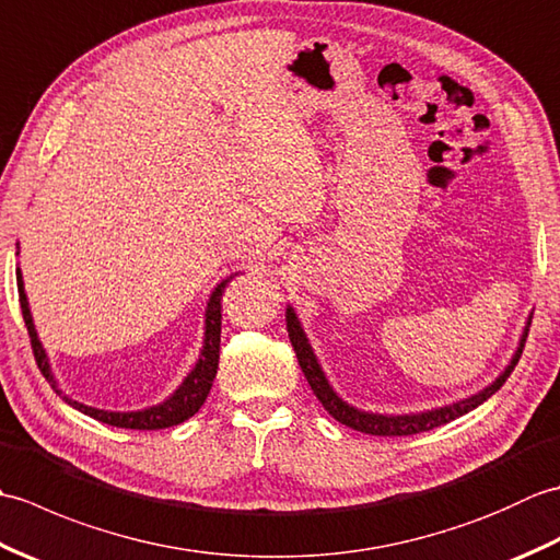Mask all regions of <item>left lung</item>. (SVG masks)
<instances>
[{"mask_svg":"<svg viewBox=\"0 0 560 560\" xmlns=\"http://www.w3.org/2000/svg\"><path fill=\"white\" fill-rule=\"evenodd\" d=\"M529 325H532V315L525 325V331H522L520 343H517V351L513 353V359L505 365V371L498 375L489 387H483L477 395H471L467 399H459V401H452L445 404V407H438L431 411H419V413H371V411H361L351 407V404L343 401L335 387L329 385V380L323 371V365H319L317 355L311 347V341H307L305 331L301 327V319L295 315L293 307H287V329H289V339L293 343V351L299 355V363H301V371L307 380V385L315 392V397L323 401V407L335 416V419L343 425L353 428V431H361L368 435H383V438H395V435H413V433H423V431H433V428L450 423L459 419V416L469 413L471 409H477L479 404H483L491 395H495L498 389L503 387L505 380L510 377V373L515 371V365L522 355V349H525V341L529 335Z\"/></svg>","mask_w":560,"mask_h":560,"instance_id":"8db88e82","label":"left lung"}]
</instances>
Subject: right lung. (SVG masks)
Masks as SVG:
<instances>
[{"label": "right lung", "mask_w": 560, "mask_h": 560, "mask_svg": "<svg viewBox=\"0 0 560 560\" xmlns=\"http://www.w3.org/2000/svg\"><path fill=\"white\" fill-rule=\"evenodd\" d=\"M19 255V253H16ZM235 273L225 277L217 289L211 291L209 303H207V313H205V347L199 351V361L195 363L192 371L187 373L183 380V385L177 387L168 399H163L161 404H153L149 409L141 411H105L96 407H86L77 399H69L67 395L62 397L69 407L79 409L81 413L91 416L101 423H108L115 428H135V431H159V428H171L187 421L189 416H195L199 411L201 404L207 401L209 389L213 385V377H217L219 371V347H221V295L225 283H229ZM16 287H19V303H21V313H23V323L28 327V337H31V347L35 353V361H38V368L43 375L47 377V383H52L57 395H62V389H57V380L50 371V361H47V353L43 349V343L38 339V331H35L33 325V315L28 307L26 291H23V277L21 269H16Z\"/></svg>", "instance_id": "obj_1"}]
</instances>
